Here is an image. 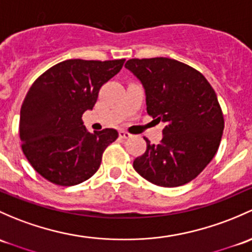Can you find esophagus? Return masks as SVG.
Segmentation results:
<instances>
[{"instance_id": "1", "label": "esophagus", "mask_w": 252, "mask_h": 252, "mask_svg": "<svg viewBox=\"0 0 252 252\" xmlns=\"http://www.w3.org/2000/svg\"><path fill=\"white\" fill-rule=\"evenodd\" d=\"M119 137H121V139H130L131 134L126 133V131H124V130H121L119 131Z\"/></svg>"}]
</instances>
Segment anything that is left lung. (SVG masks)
Listing matches in <instances>:
<instances>
[{"instance_id": "8db88e82", "label": "left lung", "mask_w": 252, "mask_h": 252, "mask_svg": "<svg viewBox=\"0 0 252 252\" xmlns=\"http://www.w3.org/2000/svg\"><path fill=\"white\" fill-rule=\"evenodd\" d=\"M126 67L144 87L148 115L165 124L159 144L145 139L134 169L161 187L192 181L216 155L223 133L215 91L199 71L169 58L130 59Z\"/></svg>"}]
</instances>
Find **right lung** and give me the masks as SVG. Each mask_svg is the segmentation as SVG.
I'll return each mask as SVG.
<instances>
[{"label":"right lung","mask_w":252,"mask_h":252,"mask_svg":"<svg viewBox=\"0 0 252 252\" xmlns=\"http://www.w3.org/2000/svg\"><path fill=\"white\" fill-rule=\"evenodd\" d=\"M126 59H70L33 82L21 105V148L41 176L59 186H75L97 171L116 129L89 133L82 115L93 110L102 84L121 71Z\"/></svg>","instance_id":"right-lung-1"}]
</instances>
